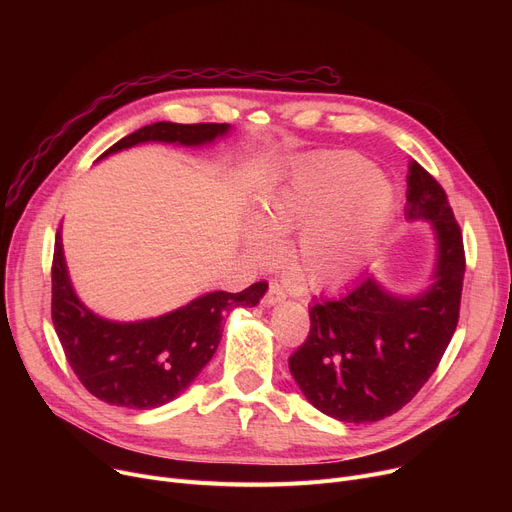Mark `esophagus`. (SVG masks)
Instances as JSON below:
<instances>
[{
    "label": "esophagus",
    "mask_w": 512,
    "mask_h": 512,
    "mask_svg": "<svg viewBox=\"0 0 512 512\" xmlns=\"http://www.w3.org/2000/svg\"><path fill=\"white\" fill-rule=\"evenodd\" d=\"M284 299H286L284 288H282L276 280H272V282H270V288H267L265 297H263V305H265V307H272V305H276V303H280V301H284Z\"/></svg>",
    "instance_id": "1"
}]
</instances>
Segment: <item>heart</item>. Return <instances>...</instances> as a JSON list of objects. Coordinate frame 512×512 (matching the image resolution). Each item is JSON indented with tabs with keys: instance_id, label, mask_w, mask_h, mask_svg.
I'll list each match as a JSON object with an SVG mask.
<instances>
[{
	"instance_id": "heart-1",
	"label": "heart",
	"mask_w": 512,
	"mask_h": 512,
	"mask_svg": "<svg viewBox=\"0 0 512 512\" xmlns=\"http://www.w3.org/2000/svg\"><path fill=\"white\" fill-rule=\"evenodd\" d=\"M392 211V186L367 159L321 153L261 205L249 247L257 259H270L276 238L307 221L292 245L294 272L311 288H334L359 274Z\"/></svg>"
}]
</instances>
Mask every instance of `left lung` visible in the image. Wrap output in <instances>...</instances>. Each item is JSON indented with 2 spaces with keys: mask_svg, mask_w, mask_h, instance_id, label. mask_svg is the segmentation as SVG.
<instances>
[{
  "mask_svg": "<svg viewBox=\"0 0 512 512\" xmlns=\"http://www.w3.org/2000/svg\"><path fill=\"white\" fill-rule=\"evenodd\" d=\"M407 184L405 215L429 220L438 236L434 284L407 299L363 276L340 297L309 307V336L288 359L311 405L338 421H380L405 407L432 378L459 324L461 226L440 182L415 159Z\"/></svg>",
  "mask_w": 512,
  "mask_h": 512,
  "instance_id": "1",
  "label": "left lung"
}]
</instances>
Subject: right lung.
Segmentation results:
<instances>
[{"instance_id": "1", "label": "right lung", "mask_w": 512, "mask_h": 512, "mask_svg": "<svg viewBox=\"0 0 512 512\" xmlns=\"http://www.w3.org/2000/svg\"><path fill=\"white\" fill-rule=\"evenodd\" d=\"M228 124L157 122L134 130L101 157L147 141L203 145L224 137ZM267 282L242 292H209L155 319L118 324L91 313L72 290L60 230L51 263V319L64 355L95 398L126 409H155L174 400L211 361L222 319L234 307H255Z\"/></svg>"}]
</instances>
